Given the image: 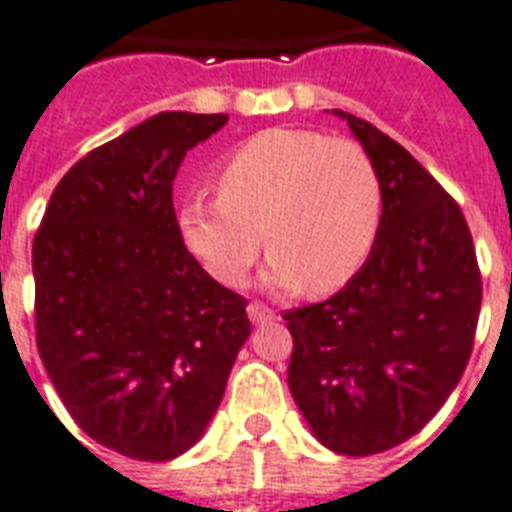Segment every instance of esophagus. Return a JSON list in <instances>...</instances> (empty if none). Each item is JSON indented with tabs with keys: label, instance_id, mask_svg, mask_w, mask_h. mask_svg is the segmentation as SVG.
<instances>
[{
	"label": "esophagus",
	"instance_id": "34e87169",
	"mask_svg": "<svg viewBox=\"0 0 512 512\" xmlns=\"http://www.w3.org/2000/svg\"><path fill=\"white\" fill-rule=\"evenodd\" d=\"M247 314H249V319H252V325H263V322H271V319H276V311L265 306V303H260V300L249 303Z\"/></svg>",
	"mask_w": 512,
	"mask_h": 512
}]
</instances>
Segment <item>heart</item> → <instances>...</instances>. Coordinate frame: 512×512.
Masks as SVG:
<instances>
[{"mask_svg": "<svg viewBox=\"0 0 512 512\" xmlns=\"http://www.w3.org/2000/svg\"><path fill=\"white\" fill-rule=\"evenodd\" d=\"M217 193L182 204L179 233L228 287L247 279L268 244V282L338 290L368 263L384 214L368 152L314 128H265L249 136L222 161Z\"/></svg>", "mask_w": 512, "mask_h": 512, "instance_id": "heart-1", "label": "heart"}]
</instances>
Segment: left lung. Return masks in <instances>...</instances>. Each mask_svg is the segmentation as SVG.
Returning <instances> with one entry per match:
<instances>
[{"instance_id":"left-lung-1","label":"left lung","mask_w":512,"mask_h":512,"mask_svg":"<svg viewBox=\"0 0 512 512\" xmlns=\"http://www.w3.org/2000/svg\"><path fill=\"white\" fill-rule=\"evenodd\" d=\"M376 166L384 214L376 247L333 298L284 311L287 381L330 451L400 446L459 384L481 314V268L462 209L403 144L333 109Z\"/></svg>"}]
</instances>
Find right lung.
<instances>
[{
  "mask_svg": "<svg viewBox=\"0 0 512 512\" xmlns=\"http://www.w3.org/2000/svg\"><path fill=\"white\" fill-rule=\"evenodd\" d=\"M228 115L161 112L74 163L34 236L37 349L77 427L166 462L204 435L249 338L247 298L187 252L171 182Z\"/></svg>",
  "mask_w": 512,
  "mask_h": 512,
  "instance_id": "1",
  "label": "right lung"
}]
</instances>
